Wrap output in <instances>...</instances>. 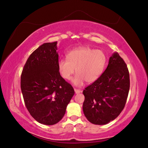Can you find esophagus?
<instances>
[{
	"mask_svg": "<svg viewBox=\"0 0 148 148\" xmlns=\"http://www.w3.org/2000/svg\"><path fill=\"white\" fill-rule=\"evenodd\" d=\"M75 92L76 94H78V93H80L82 92V91L79 90V89H75Z\"/></svg>",
	"mask_w": 148,
	"mask_h": 148,
	"instance_id": "1",
	"label": "esophagus"
}]
</instances>
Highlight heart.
Here are the masks:
<instances>
[{
	"label": "heart",
	"instance_id": "b5f03b06",
	"mask_svg": "<svg viewBox=\"0 0 148 148\" xmlns=\"http://www.w3.org/2000/svg\"><path fill=\"white\" fill-rule=\"evenodd\" d=\"M67 59L58 62V70L64 79L69 80L75 73L77 74L72 80L76 86H81L86 81L95 82L104 71L106 63L104 52L88 46H82L70 51L66 54Z\"/></svg>",
	"mask_w": 148,
	"mask_h": 148
}]
</instances>
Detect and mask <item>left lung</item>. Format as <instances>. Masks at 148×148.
<instances>
[{
	"mask_svg": "<svg viewBox=\"0 0 148 148\" xmlns=\"http://www.w3.org/2000/svg\"><path fill=\"white\" fill-rule=\"evenodd\" d=\"M129 89L127 66L119 53L114 52L104 73L83 91L85 117L95 125H106L114 120L124 108Z\"/></svg>",
	"mask_w": 148,
	"mask_h": 148,
	"instance_id": "obj_1",
	"label": "left lung"
}]
</instances>
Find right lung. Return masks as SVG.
<instances>
[{"label":"right lung","mask_w":148,"mask_h":148,"mask_svg":"<svg viewBox=\"0 0 148 148\" xmlns=\"http://www.w3.org/2000/svg\"><path fill=\"white\" fill-rule=\"evenodd\" d=\"M57 42H47L31 53L21 75L25 106L40 123L52 125L64 116L75 91L58 70Z\"/></svg>","instance_id":"right-lung-1"}]
</instances>
